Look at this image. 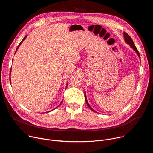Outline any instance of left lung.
I'll use <instances>...</instances> for the list:
<instances>
[{
	"instance_id": "left-lung-1",
	"label": "left lung",
	"mask_w": 153,
	"mask_h": 153,
	"mask_svg": "<svg viewBox=\"0 0 153 153\" xmlns=\"http://www.w3.org/2000/svg\"><path fill=\"white\" fill-rule=\"evenodd\" d=\"M123 36H124V39H125V42L127 43V44L129 45V46H130L131 47V48H133V49L135 51V52L137 53V54L138 55V56H139V59H140V54H139V51H138L137 48L136 47V46H135V45H134V42H133L132 39L131 38V37H130L126 33H125V32H123ZM85 98L86 103L87 105H88V106L91 109V110L92 111L96 112V111L93 110V109L90 106V104L88 103V100H87V99H86V94H85Z\"/></svg>"
}]
</instances>
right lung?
<instances>
[{
	"label": "right lung",
	"instance_id": "obj_1",
	"mask_svg": "<svg viewBox=\"0 0 153 153\" xmlns=\"http://www.w3.org/2000/svg\"><path fill=\"white\" fill-rule=\"evenodd\" d=\"M27 36H28V35H27V36H25V37H24V39H23V40H22V41H21V42H20V43H19V45H18V47H17V48H16V51H15V53H14V54H16V51H17V50H18V48H19V46H20V45H21V44H22V42H23V41H24V40H25V39H26V38H27ZM11 70H10V75H11ZM10 82H11V78H10ZM67 85H68V84H67ZM67 86H66V88H67ZM62 102H61V103H60V104H61V103H62ZM53 110H51V111H49V112H50V111H53Z\"/></svg>",
	"mask_w": 153,
	"mask_h": 153
}]
</instances>
